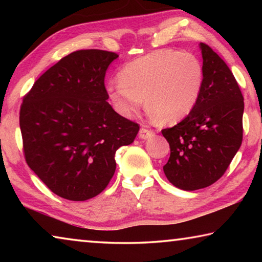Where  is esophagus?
<instances>
[{
    "label": "esophagus",
    "mask_w": 262,
    "mask_h": 262,
    "mask_svg": "<svg viewBox=\"0 0 262 262\" xmlns=\"http://www.w3.org/2000/svg\"><path fill=\"white\" fill-rule=\"evenodd\" d=\"M152 135H154V132L148 129V128H145V127H142L139 132V137L142 140L149 139V137H151Z\"/></svg>",
    "instance_id": "obj_1"
}]
</instances>
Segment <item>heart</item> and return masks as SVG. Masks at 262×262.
I'll return each instance as SVG.
<instances>
[{"label": "heart", "instance_id": "b5f03b06", "mask_svg": "<svg viewBox=\"0 0 262 262\" xmlns=\"http://www.w3.org/2000/svg\"><path fill=\"white\" fill-rule=\"evenodd\" d=\"M118 78L119 82L107 84L106 97L119 115L130 118L145 98L152 118L176 123L194 110L205 72L192 53L159 50L128 62Z\"/></svg>", "mask_w": 262, "mask_h": 262}]
</instances>
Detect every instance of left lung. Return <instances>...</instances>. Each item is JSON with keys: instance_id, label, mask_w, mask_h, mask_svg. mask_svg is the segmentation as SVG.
<instances>
[{"instance_id": "left-lung-1", "label": "left lung", "mask_w": 262, "mask_h": 262, "mask_svg": "<svg viewBox=\"0 0 262 262\" xmlns=\"http://www.w3.org/2000/svg\"><path fill=\"white\" fill-rule=\"evenodd\" d=\"M203 85L194 110L162 130L171 154L163 166L172 185L184 190L208 187L227 171L243 141L244 98L227 63L200 42Z\"/></svg>"}]
</instances>
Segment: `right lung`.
Listing matches in <instances>:
<instances>
[{
	"instance_id": "right-lung-1",
	"label": "right lung",
	"mask_w": 262,
	"mask_h": 262,
	"mask_svg": "<svg viewBox=\"0 0 262 262\" xmlns=\"http://www.w3.org/2000/svg\"><path fill=\"white\" fill-rule=\"evenodd\" d=\"M117 53L82 50L61 59L34 82L20 106L28 165L59 196L85 201L103 192L115 172V151L140 127L119 115L104 84Z\"/></svg>"
}]
</instances>
